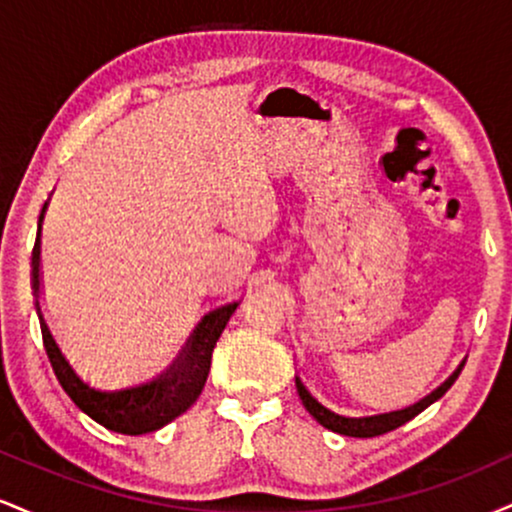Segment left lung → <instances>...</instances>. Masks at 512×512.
Returning <instances> with one entry per match:
<instances>
[{
  "label": "left lung",
  "instance_id": "8db88e82",
  "mask_svg": "<svg viewBox=\"0 0 512 512\" xmlns=\"http://www.w3.org/2000/svg\"><path fill=\"white\" fill-rule=\"evenodd\" d=\"M464 363H467V358H464L460 366L452 370L450 378L445 380V383H440L436 390L431 392V395H426L424 399H419V402L409 404V407H404V409L385 411V414L351 416V414H342V411H334L327 407L325 402H320V399H317L313 392L308 390V385H305L301 378H296V390H298V397H301L303 407L310 411V416H313L317 424L330 428V431H334V433H342V436L375 438V436H383V433H387V431H395V428L414 419L416 414H421L426 407H431L433 402H438V399L450 390L452 383H455L457 375L462 373Z\"/></svg>",
  "mask_w": 512,
  "mask_h": 512
}]
</instances>
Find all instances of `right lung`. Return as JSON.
<instances>
[{"label":"right lung","mask_w":512,"mask_h":512,"mask_svg":"<svg viewBox=\"0 0 512 512\" xmlns=\"http://www.w3.org/2000/svg\"><path fill=\"white\" fill-rule=\"evenodd\" d=\"M45 209H48V202L43 204V211L38 216L31 284L35 313H38L40 332H43V344L45 351H48L52 370H55L57 380H60L64 392L72 397L76 407L91 416L93 421L108 428V431L125 433V436L154 433L173 419H178L180 414H185L197 402V397L202 395L211 366V351L219 342L221 332L226 330L231 315L236 313L238 303L221 305V308L204 315L195 332L187 339L182 354L154 380L125 387L108 383L101 385L103 380H93L91 375L79 373V368L69 361L62 346L57 344L55 334H52L48 320H45L43 303H40V228H43Z\"/></svg>","instance_id":"obj_1"}]
</instances>
